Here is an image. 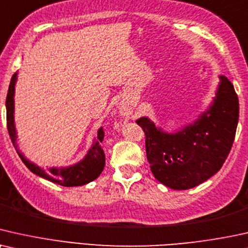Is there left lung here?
<instances>
[{
	"mask_svg": "<svg viewBox=\"0 0 248 248\" xmlns=\"http://www.w3.org/2000/svg\"><path fill=\"white\" fill-rule=\"evenodd\" d=\"M219 79L210 107L176 133H167L147 117L136 121L146 136L152 173L164 186L186 190L204 183L221 169L232 150L238 124V97L229 79Z\"/></svg>",
	"mask_w": 248,
	"mask_h": 248,
	"instance_id": "8db88e82",
	"label": "left lung"
}]
</instances>
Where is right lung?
I'll return each instance as SVG.
<instances>
[{
  "instance_id": "right-lung-1",
  "label": "right lung",
  "mask_w": 248,
  "mask_h": 248,
  "mask_svg": "<svg viewBox=\"0 0 248 248\" xmlns=\"http://www.w3.org/2000/svg\"><path fill=\"white\" fill-rule=\"evenodd\" d=\"M18 78V72L12 76L10 81L8 95H6V124H8V131L11 138L13 146L16 147L19 156L25 163V166L31 171L32 173L44 178V179L52 181V183L61 185L64 187H75L82 186L91 181L96 179L100 176L105 166V154L103 148L101 146L102 140L104 138L103 128H100L97 131V140H94L93 144L87 154L82 157L79 162L72 164L69 167H52L48 170H44L43 168L38 167L37 164L29 161L24 154L21 153L16 144V129L15 124V90L16 82Z\"/></svg>"
}]
</instances>
